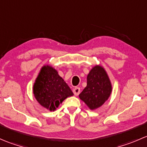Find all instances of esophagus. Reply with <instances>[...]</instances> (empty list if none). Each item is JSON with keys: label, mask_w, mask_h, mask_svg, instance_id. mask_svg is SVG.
I'll return each instance as SVG.
<instances>
[{"label": "esophagus", "mask_w": 147, "mask_h": 147, "mask_svg": "<svg viewBox=\"0 0 147 147\" xmlns=\"http://www.w3.org/2000/svg\"><path fill=\"white\" fill-rule=\"evenodd\" d=\"M80 92V87H75L73 89V93L75 96H78Z\"/></svg>", "instance_id": "1"}]
</instances>
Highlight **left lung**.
<instances>
[{"instance_id":"left-lung-1","label":"left lung","mask_w":147,"mask_h":147,"mask_svg":"<svg viewBox=\"0 0 147 147\" xmlns=\"http://www.w3.org/2000/svg\"><path fill=\"white\" fill-rule=\"evenodd\" d=\"M112 85L107 74L101 66H95L91 69L87 78V87L79 97L91 109L102 106L109 98Z\"/></svg>"}]
</instances>
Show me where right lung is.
<instances>
[{"label":"right lung","mask_w":147,"mask_h":147,"mask_svg":"<svg viewBox=\"0 0 147 147\" xmlns=\"http://www.w3.org/2000/svg\"><path fill=\"white\" fill-rule=\"evenodd\" d=\"M33 93L38 102L50 111L55 110L63 100L73 95L64 80L50 66L42 67L34 84Z\"/></svg>","instance_id":"right-lung-1"}]
</instances>
